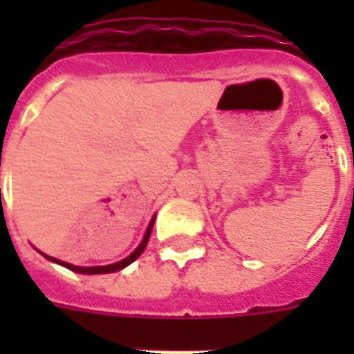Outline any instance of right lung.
<instances>
[{"instance_id": "1", "label": "right lung", "mask_w": 354, "mask_h": 354, "mask_svg": "<svg viewBox=\"0 0 354 354\" xmlns=\"http://www.w3.org/2000/svg\"><path fill=\"white\" fill-rule=\"evenodd\" d=\"M154 221L156 216H152L150 218V224L149 227H147V232H145V236L143 241L139 242V246L133 250L130 255H128L127 259H122V261H119V263H112V264H106V266H75V264H69V263H64V261H58V259L55 257H49V255H46V253H41L44 257L47 259V261H51V263H57L60 264V266H64V268L68 270H73V272H77V274H88V275H95V274H112V272H119V270L127 268L128 264H132L136 259L143 253V250L147 248V244H149V239H150V233H152V227H154Z\"/></svg>"}]
</instances>
